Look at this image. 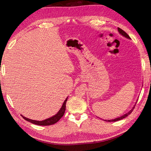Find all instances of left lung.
Instances as JSON below:
<instances>
[{"mask_svg":"<svg viewBox=\"0 0 151 151\" xmlns=\"http://www.w3.org/2000/svg\"><path fill=\"white\" fill-rule=\"evenodd\" d=\"M118 30H119V32L121 34L122 36H123V37H124L125 38H127V39H131V38H130V37L129 35H128L126 32H125L123 30H122L121 29H120V28H118ZM134 108V106L132 107V109L131 110V111H129L127 112V113L124 114V115H122L120 117H118V118H116V119H111V120H104V121H108V122H115V121H120V120L121 119H123L124 118H125V117H127L129 114H130L131 113V112H132V111H133V109Z\"/></svg>","mask_w":151,"mask_h":151,"instance_id":"8db88e82","label":"left lung"}]
</instances>
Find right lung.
Masks as SVG:
<instances>
[{"label": "right lung", "mask_w": 151, "mask_h": 151, "mask_svg": "<svg viewBox=\"0 0 151 151\" xmlns=\"http://www.w3.org/2000/svg\"><path fill=\"white\" fill-rule=\"evenodd\" d=\"M67 99H68V97L65 99V101H64L62 106H61L60 109L58 111L57 113L55 115L51 116V117H50V118H48L47 119L39 121H35V120L28 119V118H27V117H25L22 115H21V116L23 117V119L26 120L27 121L31 122V123H32V124L40 125V126H48V125H52L53 124H55L56 122H57L58 121H59V120L61 119V117H62L64 115V114H65V109H66V101H67Z\"/></svg>", "instance_id": "add662e5"}]
</instances>
